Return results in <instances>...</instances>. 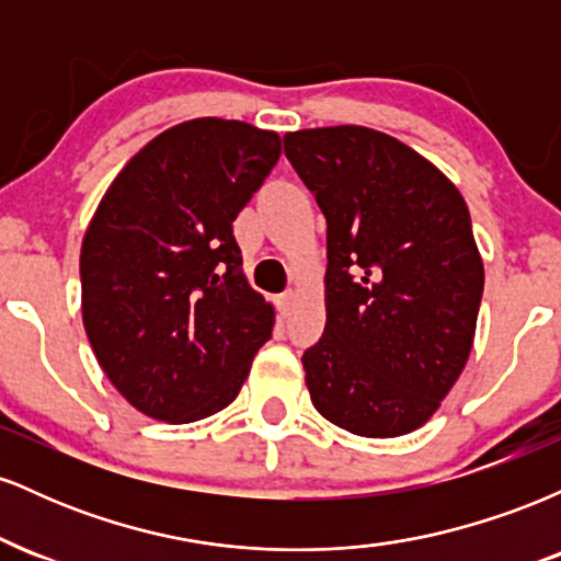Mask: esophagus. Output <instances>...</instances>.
<instances>
[{
  "instance_id": "1",
  "label": "esophagus",
  "mask_w": 561,
  "mask_h": 561,
  "mask_svg": "<svg viewBox=\"0 0 561 561\" xmlns=\"http://www.w3.org/2000/svg\"><path fill=\"white\" fill-rule=\"evenodd\" d=\"M295 302H298V295H295L293 289H289V293L279 295V298H276V308H279L282 317H289V313L295 311Z\"/></svg>"
}]
</instances>
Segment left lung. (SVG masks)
<instances>
[{
    "label": "left lung",
    "mask_w": 561,
    "mask_h": 561,
    "mask_svg": "<svg viewBox=\"0 0 561 561\" xmlns=\"http://www.w3.org/2000/svg\"><path fill=\"white\" fill-rule=\"evenodd\" d=\"M327 218L324 337L302 356L324 420L362 437L420 430L465 371L482 255L456 184L366 126L285 134Z\"/></svg>",
    "instance_id": "8db88e82"
}]
</instances>
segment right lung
Masks as SVG:
<instances>
[{
  "label": "right lung",
  "mask_w": 561,
  "mask_h": 561,
  "mask_svg": "<svg viewBox=\"0 0 561 561\" xmlns=\"http://www.w3.org/2000/svg\"><path fill=\"white\" fill-rule=\"evenodd\" d=\"M244 121L192 118L147 141L81 242V317L102 371L134 409L186 424L227 409L272 337L231 221L279 160Z\"/></svg>",
  "instance_id": "add662e5"
}]
</instances>
